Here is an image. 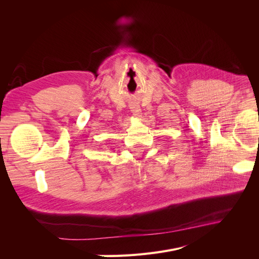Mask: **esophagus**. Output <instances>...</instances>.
I'll list each match as a JSON object with an SVG mask.
<instances>
[{
    "label": "esophagus",
    "mask_w": 259,
    "mask_h": 259,
    "mask_svg": "<svg viewBox=\"0 0 259 259\" xmlns=\"http://www.w3.org/2000/svg\"><path fill=\"white\" fill-rule=\"evenodd\" d=\"M131 112L137 119H140L142 117V110H140V107L137 104H132L131 105Z\"/></svg>",
    "instance_id": "esophagus-1"
}]
</instances>
